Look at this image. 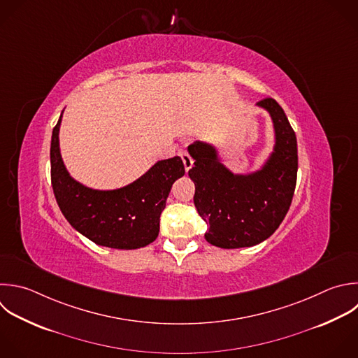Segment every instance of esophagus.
<instances>
[{
	"instance_id": "1",
	"label": "esophagus",
	"mask_w": 358,
	"mask_h": 358,
	"mask_svg": "<svg viewBox=\"0 0 358 358\" xmlns=\"http://www.w3.org/2000/svg\"><path fill=\"white\" fill-rule=\"evenodd\" d=\"M179 155H180V158H182V161H183L185 171H186V172H189V171L192 169V166H193V159H192V158H190V155H189V154H186L185 151H180V152H179Z\"/></svg>"
}]
</instances>
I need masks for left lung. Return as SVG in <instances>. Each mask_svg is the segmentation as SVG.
Masks as SVG:
<instances>
[{
	"instance_id": "1",
	"label": "left lung",
	"mask_w": 358,
	"mask_h": 358,
	"mask_svg": "<svg viewBox=\"0 0 358 358\" xmlns=\"http://www.w3.org/2000/svg\"><path fill=\"white\" fill-rule=\"evenodd\" d=\"M273 122L274 145L259 169L232 172L217 145L196 141L189 154L194 166V206L207 222L206 241L222 249L255 246L266 241L284 220L294 196L298 171L295 133L282 110L271 98L257 103Z\"/></svg>"
}]
</instances>
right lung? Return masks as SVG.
Here are the masks:
<instances>
[{"label":"right lung","mask_w":358,"mask_h":358,"mask_svg":"<svg viewBox=\"0 0 358 358\" xmlns=\"http://www.w3.org/2000/svg\"><path fill=\"white\" fill-rule=\"evenodd\" d=\"M60 119L50 145L52 186L66 220L96 245L113 249H138L159 234V217L175 180L185 175L180 157L154 164L143 176L119 189L99 190L76 180L60 151Z\"/></svg>","instance_id":"add662e5"}]
</instances>
